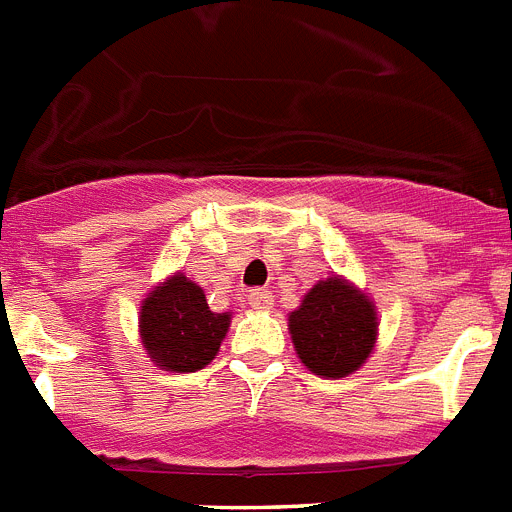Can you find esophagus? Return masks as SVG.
I'll return each mask as SVG.
<instances>
[{
	"mask_svg": "<svg viewBox=\"0 0 512 512\" xmlns=\"http://www.w3.org/2000/svg\"><path fill=\"white\" fill-rule=\"evenodd\" d=\"M248 305H251L253 310H271L274 300H271V295L266 289H251V292H248Z\"/></svg>",
	"mask_w": 512,
	"mask_h": 512,
	"instance_id": "obj_1",
	"label": "esophagus"
}]
</instances>
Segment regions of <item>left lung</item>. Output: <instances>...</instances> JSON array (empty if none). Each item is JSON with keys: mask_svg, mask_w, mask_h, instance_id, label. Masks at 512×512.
Masks as SVG:
<instances>
[{"mask_svg": "<svg viewBox=\"0 0 512 512\" xmlns=\"http://www.w3.org/2000/svg\"><path fill=\"white\" fill-rule=\"evenodd\" d=\"M287 320L297 359L323 379L359 372L379 338L374 300L341 274L312 284Z\"/></svg>", "mask_w": 512, "mask_h": 512, "instance_id": "8db88e82", "label": "left lung"}]
</instances>
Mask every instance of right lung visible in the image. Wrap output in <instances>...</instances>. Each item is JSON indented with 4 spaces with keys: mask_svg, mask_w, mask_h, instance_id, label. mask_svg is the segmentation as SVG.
I'll return each mask as SVG.
<instances>
[{
    "mask_svg": "<svg viewBox=\"0 0 512 512\" xmlns=\"http://www.w3.org/2000/svg\"><path fill=\"white\" fill-rule=\"evenodd\" d=\"M230 318V312H212L200 284L174 271L140 302L138 336L158 369L189 374L215 359Z\"/></svg>",
    "mask_w": 512,
    "mask_h": 512,
    "instance_id": "obj_1",
    "label": "right lung"
}]
</instances>
